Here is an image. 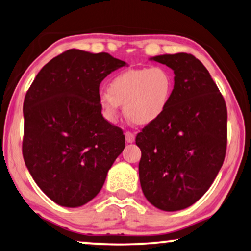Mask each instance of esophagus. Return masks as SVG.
Instances as JSON below:
<instances>
[{"mask_svg": "<svg viewBox=\"0 0 251 251\" xmlns=\"http://www.w3.org/2000/svg\"><path fill=\"white\" fill-rule=\"evenodd\" d=\"M125 136H126V141L128 144H131V143H133V141H134V134L132 132L126 131L125 133Z\"/></svg>", "mask_w": 251, "mask_h": 251, "instance_id": "obj_1", "label": "esophagus"}]
</instances>
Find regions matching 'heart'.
<instances>
[{
  "label": "heart",
  "mask_w": 251,
  "mask_h": 251,
  "mask_svg": "<svg viewBox=\"0 0 251 251\" xmlns=\"http://www.w3.org/2000/svg\"><path fill=\"white\" fill-rule=\"evenodd\" d=\"M174 90L172 71L165 67L131 69L112 79L108 89H100L99 103L108 122H117L121 105L126 117L139 126L164 114Z\"/></svg>",
  "instance_id": "heart-1"
}]
</instances>
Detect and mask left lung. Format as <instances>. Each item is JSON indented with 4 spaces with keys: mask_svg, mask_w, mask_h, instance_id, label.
<instances>
[{
    "mask_svg": "<svg viewBox=\"0 0 251 251\" xmlns=\"http://www.w3.org/2000/svg\"><path fill=\"white\" fill-rule=\"evenodd\" d=\"M150 60L172 69L174 90L164 114L136 137L140 186L156 208L176 212L201 199L222 168L226 105L208 70L191 54Z\"/></svg>",
    "mask_w": 251,
    "mask_h": 251,
    "instance_id": "left-lung-1",
    "label": "left lung"
}]
</instances>
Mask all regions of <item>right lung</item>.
<instances>
[{
    "label": "right lung",
    "mask_w": 251,
    "mask_h": 251,
    "mask_svg": "<svg viewBox=\"0 0 251 251\" xmlns=\"http://www.w3.org/2000/svg\"><path fill=\"white\" fill-rule=\"evenodd\" d=\"M126 65L108 53L69 50L42 68L24 101L23 155L54 202L79 207L95 198L125 150V134L101 115L100 85Z\"/></svg>",
    "instance_id": "1"
}]
</instances>
